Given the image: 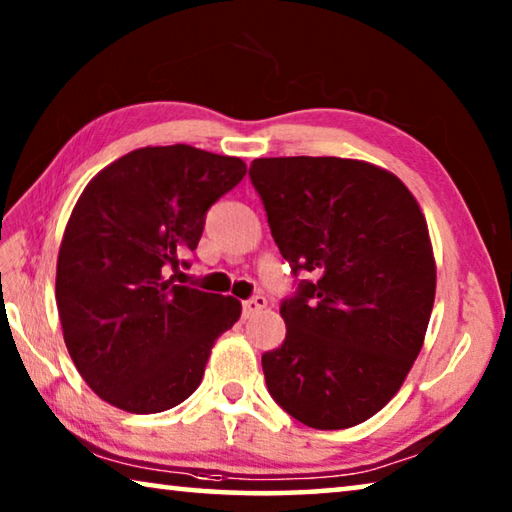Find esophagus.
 <instances>
[{
	"instance_id": "34e87169",
	"label": "esophagus",
	"mask_w": 512,
	"mask_h": 512,
	"mask_svg": "<svg viewBox=\"0 0 512 512\" xmlns=\"http://www.w3.org/2000/svg\"><path fill=\"white\" fill-rule=\"evenodd\" d=\"M266 305H268V302H266V298H264V296H255V298H250V300H246V302H244V316H246V318H248V316H253V314H257V311H262Z\"/></svg>"
}]
</instances>
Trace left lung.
<instances>
[{
  "instance_id": "left-lung-1",
  "label": "left lung",
  "mask_w": 512,
  "mask_h": 512,
  "mask_svg": "<svg viewBox=\"0 0 512 512\" xmlns=\"http://www.w3.org/2000/svg\"><path fill=\"white\" fill-rule=\"evenodd\" d=\"M250 180L302 282L264 352L268 393L311 429H348L393 400L422 350L436 298L427 219L395 173L350 158H257Z\"/></svg>"
}]
</instances>
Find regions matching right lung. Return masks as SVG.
Instances as JSON below:
<instances>
[{"instance_id":"obj_1","label":"right lung","mask_w":512,"mask_h":512,"mask_svg":"<svg viewBox=\"0 0 512 512\" xmlns=\"http://www.w3.org/2000/svg\"><path fill=\"white\" fill-rule=\"evenodd\" d=\"M244 176L241 158L144 146L83 189L60 241L56 305L69 357L103 402L160 413L201 386L241 302L173 284L169 271L196 250L210 205Z\"/></svg>"}]
</instances>
